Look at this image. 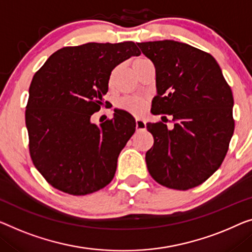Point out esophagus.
Masks as SVG:
<instances>
[{
    "label": "esophagus",
    "instance_id": "1",
    "mask_svg": "<svg viewBox=\"0 0 252 252\" xmlns=\"http://www.w3.org/2000/svg\"><path fill=\"white\" fill-rule=\"evenodd\" d=\"M136 127L137 130H145L146 129V121L144 119H137L136 120Z\"/></svg>",
    "mask_w": 252,
    "mask_h": 252
}]
</instances>
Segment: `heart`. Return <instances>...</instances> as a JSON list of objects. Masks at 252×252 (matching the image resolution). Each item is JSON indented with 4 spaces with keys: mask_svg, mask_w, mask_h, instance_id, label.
I'll list each match as a JSON object with an SVG mask.
<instances>
[{
    "mask_svg": "<svg viewBox=\"0 0 252 252\" xmlns=\"http://www.w3.org/2000/svg\"><path fill=\"white\" fill-rule=\"evenodd\" d=\"M141 60H144V59H138V60H136V61H134V63L141 61ZM134 63H133V64H134ZM114 73H115V70L112 71L111 80L113 79ZM119 107L123 111L129 112V113H131V114L140 115V114L144 113L146 107H147V100H146L145 98H142V97L127 96V97H125V98H122L121 100H120Z\"/></svg>",
    "mask_w": 252,
    "mask_h": 252,
    "instance_id": "obj_1",
    "label": "heart"
}]
</instances>
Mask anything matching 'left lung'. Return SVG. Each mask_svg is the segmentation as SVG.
<instances>
[{
    "instance_id": "8db88e82",
    "label": "left lung",
    "mask_w": 252,
    "mask_h": 252,
    "mask_svg": "<svg viewBox=\"0 0 252 252\" xmlns=\"http://www.w3.org/2000/svg\"><path fill=\"white\" fill-rule=\"evenodd\" d=\"M137 45L156 67L153 113L173 118L171 129L147 123L154 137L146 153L149 174L170 189L198 187L222 165L233 136L231 87L207 52L174 40Z\"/></svg>"
}]
</instances>
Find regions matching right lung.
<instances>
[{
  "mask_svg": "<svg viewBox=\"0 0 252 252\" xmlns=\"http://www.w3.org/2000/svg\"><path fill=\"white\" fill-rule=\"evenodd\" d=\"M138 55L133 42L66 46L35 73L25 115L29 153L55 189L85 196L113 180L136 121L122 110H114L113 118L100 126L90 122V116L104 105L112 70Z\"/></svg>",
  "mask_w": 252,
  "mask_h": 252,
  "instance_id": "add662e5",
  "label": "right lung"
}]
</instances>
